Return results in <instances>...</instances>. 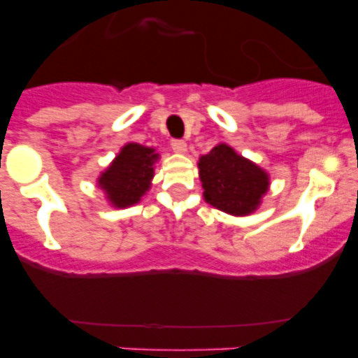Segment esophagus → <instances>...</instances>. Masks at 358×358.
<instances>
[{
    "instance_id": "34e87169",
    "label": "esophagus",
    "mask_w": 358,
    "mask_h": 358,
    "mask_svg": "<svg viewBox=\"0 0 358 358\" xmlns=\"http://www.w3.org/2000/svg\"><path fill=\"white\" fill-rule=\"evenodd\" d=\"M186 147H188V145H186V141H182V140L172 141V148H173V152H177V154H185Z\"/></svg>"
}]
</instances>
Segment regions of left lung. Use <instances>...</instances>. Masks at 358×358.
I'll return each instance as SVG.
<instances>
[{"mask_svg":"<svg viewBox=\"0 0 358 358\" xmlns=\"http://www.w3.org/2000/svg\"><path fill=\"white\" fill-rule=\"evenodd\" d=\"M202 195L208 204L233 217H248L262 204L271 177L262 166L227 143H218L199 157Z\"/></svg>","mask_w":358,"mask_h":358,"instance_id":"obj_1","label":"left lung"}]
</instances>
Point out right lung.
I'll return each mask as SVG.
<instances>
[{
	"mask_svg": "<svg viewBox=\"0 0 358 358\" xmlns=\"http://www.w3.org/2000/svg\"><path fill=\"white\" fill-rule=\"evenodd\" d=\"M159 159L156 148L140 143H125L96 179V186L103 192L113 208L134 206L150 189L154 179V164Z\"/></svg>",
	"mask_w": 358,
	"mask_h": 358,
	"instance_id": "add662e5",
	"label": "right lung"
}]
</instances>
